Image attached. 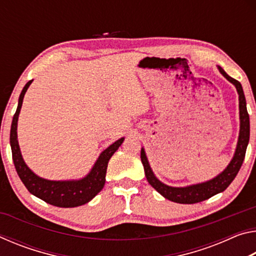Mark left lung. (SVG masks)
I'll list each match as a JSON object with an SVG mask.
<instances>
[{
	"label": "left lung",
	"mask_w": 256,
	"mask_h": 256,
	"mask_svg": "<svg viewBox=\"0 0 256 256\" xmlns=\"http://www.w3.org/2000/svg\"><path fill=\"white\" fill-rule=\"evenodd\" d=\"M218 70L220 73L226 78L228 81L236 86L238 92V100H240V136H238V142L236 146L235 154L229 162L226 170L222 172H220L218 176L210 180H206L204 183H198L190 186H185V188H172V186H168L160 182L157 177L154 176L152 170H151L148 158H146L144 149H141V162L144 164L146 177L148 180L149 184L152 188L159 192L164 198L167 200L182 203V204H193V203H198L201 201L208 200L211 196H216L220 192H224L232 182L235 180L236 175L240 172L242 164L244 162L246 148H248V141H250V116L248 112V108H246V99L244 96V92H242L240 82L232 79L229 76L226 72L224 71L222 66H218Z\"/></svg>",
	"instance_id": "1"
}]
</instances>
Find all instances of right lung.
Instances as JSON below:
<instances>
[{"mask_svg": "<svg viewBox=\"0 0 256 256\" xmlns=\"http://www.w3.org/2000/svg\"><path fill=\"white\" fill-rule=\"evenodd\" d=\"M32 80L27 82L20 94L18 108H16L11 124L10 144L16 170L30 193L52 206L60 208H74L86 204L90 200H92L102 190L106 180L105 177L108 162H110L112 156L115 154V151L120 148V146L122 144L124 138H120V140L115 141L114 144L102 151L97 162H94L92 170L84 178L78 180H48L37 176L26 164L20 152L18 136H16L19 112L21 106H22L24 94L29 86L32 84Z\"/></svg>", "mask_w": 256, "mask_h": 256, "instance_id": "right-lung-1", "label": "right lung"}]
</instances>
